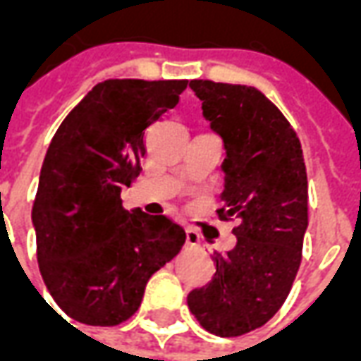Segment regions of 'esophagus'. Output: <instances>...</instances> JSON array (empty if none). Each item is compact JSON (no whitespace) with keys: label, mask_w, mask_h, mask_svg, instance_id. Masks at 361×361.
I'll use <instances>...</instances> for the list:
<instances>
[{"label":"esophagus","mask_w":361,"mask_h":361,"mask_svg":"<svg viewBox=\"0 0 361 361\" xmlns=\"http://www.w3.org/2000/svg\"><path fill=\"white\" fill-rule=\"evenodd\" d=\"M185 238H188V245H191V247H197L201 243V235L195 228H185Z\"/></svg>","instance_id":"1"}]
</instances>
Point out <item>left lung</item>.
<instances>
[{
	"instance_id": "obj_1",
	"label": "left lung",
	"mask_w": 361,
	"mask_h": 361,
	"mask_svg": "<svg viewBox=\"0 0 361 361\" xmlns=\"http://www.w3.org/2000/svg\"><path fill=\"white\" fill-rule=\"evenodd\" d=\"M203 116L224 142L219 216L238 220L234 250L214 253L216 272L188 295L189 311L219 336L263 326L282 307L302 263L307 173L302 145L282 111L245 85L191 81Z\"/></svg>"
}]
</instances>
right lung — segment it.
I'll return each mask as SVG.
<instances>
[{"label":"right lung","instance_id":"add662e5","mask_svg":"<svg viewBox=\"0 0 361 361\" xmlns=\"http://www.w3.org/2000/svg\"><path fill=\"white\" fill-rule=\"evenodd\" d=\"M188 81L110 79L69 111L44 158L32 226L44 284L66 315L123 323L145 286L185 243L164 214L126 211L121 189L141 173L145 131L180 102Z\"/></svg>","mask_w":361,"mask_h":361}]
</instances>
